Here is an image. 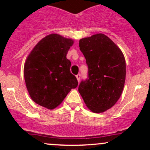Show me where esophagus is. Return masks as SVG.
Returning a JSON list of instances; mask_svg holds the SVG:
<instances>
[{"label": "esophagus", "mask_w": 150, "mask_h": 150, "mask_svg": "<svg viewBox=\"0 0 150 150\" xmlns=\"http://www.w3.org/2000/svg\"><path fill=\"white\" fill-rule=\"evenodd\" d=\"M80 77H81V75H80V74H78V75H76V78H77V81H78V82H80Z\"/></svg>", "instance_id": "obj_1"}]
</instances>
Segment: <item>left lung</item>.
Here are the masks:
<instances>
[{
    "instance_id": "obj_1",
    "label": "left lung",
    "mask_w": 150,
    "mask_h": 150,
    "mask_svg": "<svg viewBox=\"0 0 150 150\" xmlns=\"http://www.w3.org/2000/svg\"><path fill=\"white\" fill-rule=\"evenodd\" d=\"M79 46L88 65L89 77L81 82L78 91L91 111L103 113L114 106L123 92L125 57L119 47L101 33L80 39Z\"/></svg>"
}]
</instances>
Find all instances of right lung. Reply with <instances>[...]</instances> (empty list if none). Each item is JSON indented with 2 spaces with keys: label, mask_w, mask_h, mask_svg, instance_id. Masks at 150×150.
<instances>
[{
  "label": "right lung",
  "mask_w": 150,
  "mask_h": 150,
  "mask_svg": "<svg viewBox=\"0 0 150 150\" xmlns=\"http://www.w3.org/2000/svg\"><path fill=\"white\" fill-rule=\"evenodd\" d=\"M74 41L51 34L39 41L27 56L24 66L26 87L31 99L48 109L61 104L78 82L70 73L66 55Z\"/></svg>",
  "instance_id": "1"
}]
</instances>
